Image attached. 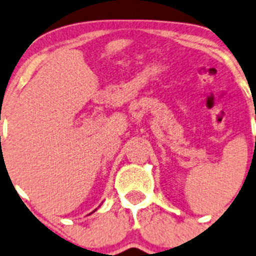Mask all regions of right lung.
I'll use <instances>...</instances> for the list:
<instances>
[{"instance_id":"right-lung-1","label":"right lung","mask_w":256,"mask_h":256,"mask_svg":"<svg viewBox=\"0 0 256 256\" xmlns=\"http://www.w3.org/2000/svg\"><path fill=\"white\" fill-rule=\"evenodd\" d=\"M94 212H95V210H94Z\"/></svg>"}]
</instances>
